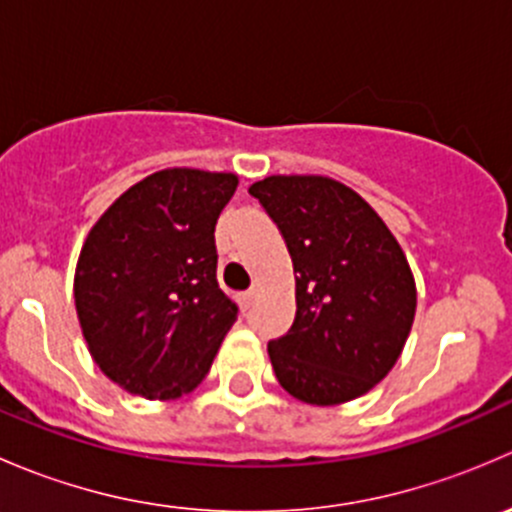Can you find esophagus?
Instances as JSON below:
<instances>
[{
	"mask_svg": "<svg viewBox=\"0 0 512 512\" xmlns=\"http://www.w3.org/2000/svg\"><path fill=\"white\" fill-rule=\"evenodd\" d=\"M255 289H247V292H242L240 297H237V302H240V307L242 309H250V304H252V299H255Z\"/></svg>",
	"mask_w": 512,
	"mask_h": 512,
	"instance_id": "1",
	"label": "esophagus"
}]
</instances>
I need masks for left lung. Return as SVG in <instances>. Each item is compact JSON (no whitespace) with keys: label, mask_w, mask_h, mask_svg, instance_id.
Listing matches in <instances>:
<instances>
[{"label":"left lung","mask_w":512,"mask_h":512,"mask_svg":"<svg viewBox=\"0 0 512 512\" xmlns=\"http://www.w3.org/2000/svg\"><path fill=\"white\" fill-rule=\"evenodd\" d=\"M252 198L280 227L294 267L297 314L267 344L294 399L337 406L374 389L401 356L416 314L404 250L376 210L324 175H270Z\"/></svg>","instance_id":"1"}]
</instances>
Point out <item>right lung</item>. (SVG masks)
I'll return each mask as SVG.
<instances>
[{"mask_svg": "<svg viewBox=\"0 0 512 512\" xmlns=\"http://www.w3.org/2000/svg\"><path fill=\"white\" fill-rule=\"evenodd\" d=\"M235 188L232 173L165 168L91 227L76 262V314L98 369L128 394H190L235 324L215 275V225Z\"/></svg>", "mask_w": 512, "mask_h": 512, "instance_id": "1", "label": "right lung"}]
</instances>
